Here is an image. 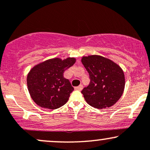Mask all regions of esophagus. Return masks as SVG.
<instances>
[{"label": "esophagus", "instance_id": "1", "mask_svg": "<svg viewBox=\"0 0 150 150\" xmlns=\"http://www.w3.org/2000/svg\"><path fill=\"white\" fill-rule=\"evenodd\" d=\"M82 88H83V86H82V85H79L78 87H75V89H76V90L81 91L82 89Z\"/></svg>", "mask_w": 150, "mask_h": 150}]
</instances>
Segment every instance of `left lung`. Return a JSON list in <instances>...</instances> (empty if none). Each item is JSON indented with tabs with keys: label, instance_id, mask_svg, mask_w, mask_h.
<instances>
[{
	"label": "left lung",
	"instance_id": "8db88e82",
	"mask_svg": "<svg viewBox=\"0 0 150 150\" xmlns=\"http://www.w3.org/2000/svg\"><path fill=\"white\" fill-rule=\"evenodd\" d=\"M90 77V84L82 91L85 101L96 108H108L119 100L125 88V75L117 63L99 55L81 59Z\"/></svg>",
	"mask_w": 150,
	"mask_h": 150
}]
</instances>
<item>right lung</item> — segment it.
<instances>
[{
  "instance_id": "right-lung-1",
  "label": "right lung",
  "mask_w": 150,
  "mask_h": 150,
  "mask_svg": "<svg viewBox=\"0 0 150 150\" xmlns=\"http://www.w3.org/2000/svg\"><path fill=\"white\" fill-rule=\"evenodd\" d=\"M75 62L74 57L53 58L34 65L27 74V84L36 104L49 109H56L66 104L74 88L63 73Z\"/></svg>"
}]
</instances>
